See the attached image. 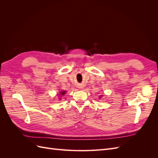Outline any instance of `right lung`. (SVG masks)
I'll use <instances>...</instances> for the list:
<instances>
[{"mask_svg":"<svg viewBox=\"0 0 158 158\" xmlns=\"http://www.w3.org/2000/svg\"><path fill=\"white\" fill-rule=\"evenodd\" d=\"M60 94H61V95H64L65 94V91H64V92H61Z\"/></svg>","mask_w":158,"mask_h":158,"instance_id":"right-lung-1","label":"right lung"}]
</instances>
